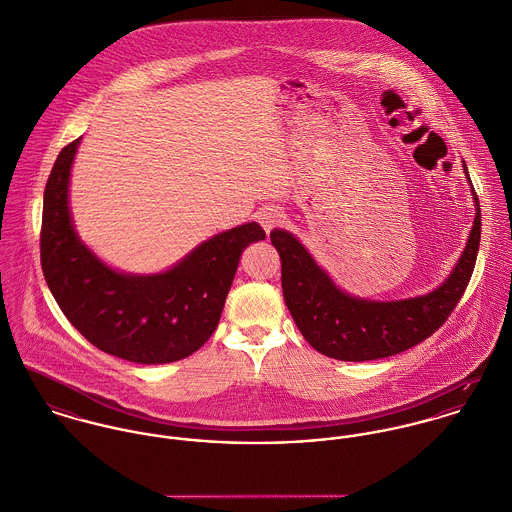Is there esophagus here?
Masks as SVG:
<instances>
[{"label":"esophagus","instance_id":"esophagus-1","mask_svg":"<svg viewBox=\"0 0 512 512\" xmlns=\"http://www.w3.org/2000/svg\"><path fill=\"white\" fill-rule=\"evenodd\" d=\"M257 222L269 233L271 229H275L277 226L283 224L284 214L279 208H275V206H265V208H261V210L257 212Z\"/></svg>","mask_w":512,"mask_h":512}]
</instances>
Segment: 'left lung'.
<instances>
[{"instance_id":"left-lung-1","label":"left lung","mask_w":512,"mask_h":512,"mask_svg":"<svg viewBox=\"0 0 512 512\" xmlns=\"http://www.w3.org/2000/svg\"><path fill=\"white\" fill-rule=\"evenodd\" d=\"M463 171L467 174L465 163ZM473 200L475 222L452 275L424 296L393 302L345 294L292 233L273 229L271 243L283 267L284 302L304 340L340 361H371L397 355L430 338L454 312L473 275L481 239V208L475 192Z\"/></svg>"}]
</instances>
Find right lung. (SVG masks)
I'll list each match as a JSON object with an SVG mask.
<instances>
[{
    "label": "right lung",
    "mask_w": 512,
    "mask_h": 512,
    "mask_svg": "<svg viewBox=\"0 0 512 512\" xmlns=\"http://www.w3.org/2000/svg\"><path fill=\"white\" fill-rule=\"evenodd\" d=\"M78 143L58 153L43 200L41 267L60 310L115 357L159 365L192 355L218 328L243 249L265 231L251 222L218 233L159 275L117 273L72 226L68 182Z\"/></svg>",
    "instance_id": "1"
}]
</instances>
